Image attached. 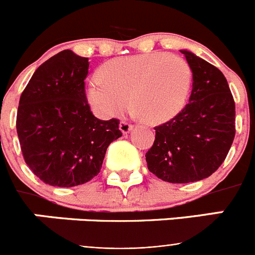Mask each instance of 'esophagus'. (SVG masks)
<instances>
[{
    "label": "esophagus",
    "instance_id": "1",
    "mask_svg": "<svg viewBox=\"0 0 255 255\" xmlns=\"http://www.w3.org/2000/svg\"><path fill=\"white\" fill-rule=\"evenodd\" d=\"M119 128H120V131L123 132V134H128V132L132 129V125L129 123H126V121H121Z\"/></svg>",
    "mask_w": 255,
    "mask_h": 255
}]
</instances>
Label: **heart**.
Masks as SVG:
<instances>
[{"label": "heart", "instance_id": "b5f03b06", "mask_svg": "<svg viewBox=\"0 0 255 255\" xmlns=\"http://www.w3.org/2000/svg\"><path fill=\"white\" fill-rule=\"evenodd\" d=\"M102 75L88 80L87 97L103 117L119 116L131 100L149 124L171 120L185 106L191 87V71L185 60L164 52L112 60Z\"/></svg>", "mask_w": 255, "mask_h": 255}]
</instances>
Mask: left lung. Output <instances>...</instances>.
Returning <instances> with one entry per match:
<instances>
[{
    "instance_id": "1",
    "label": "left lung",
    "mask_w": 255,
    "mask_h": 255,
    "mask_svg": "<svg viewBox=\"0 0 255 255\" xmlns=\"http://www.w3.org/2000/svg\"><path fill=\"white\" fill-rule=\"evenodd\" d=\"M193 73L189 103L167 123L155 126L145 154L148 170L172 184L211 176L235 138V102L225 75L193 52L181 49Z\"/></svg>"
}]
</instances>
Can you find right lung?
Returning <instances> with one entry per match:
<instances>
[{
    "mask_svg": "<svg viewBox=\"0 0 255 255\" xmlns=\"http://www.w3.org/2000/svg\"><path fill=\"white\" fill-rule=\"evenodd\" d=\"M87 57L65 49L40 65L21 93L16 131L22 157L48 185L71 188L100 173L108 145L123 132L103 121L85 96Z\"/></svg>",
    "mask_w": 255,
    "mask_h": 255,
    "instance_id": "right-lung-1",
    "label": "right lung"
}]
</instances>
